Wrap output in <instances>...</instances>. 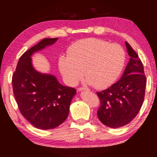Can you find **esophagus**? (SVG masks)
<instances>
[{
	"instance_id": "obj_1",
	"label": "esophagus",
	"mask_w": 157,
	"mask_h": 157,
	"mask_svg": "<svg viewBox=\"0 0 157 157\" xmlns=\"http://www.w3.org/2000/svg\"><path fill=\"white\" fill-rule=\"evenodd\" d=\"M87 89V88H85V87H79L78 88V91H82V90H86Z\"/></svg>"
}]
</instances>
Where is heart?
Wrapping results in <instances>:
<instances>
[{"label": "heart", "mask_w": 157, "mask_h": 157, "mask_svg": "<svg viewBox=\"0 0 157 157\" xmlns=\"http://www.w3.org/2000/svg\"><path fill=\"white\" fill-rule=\"evenodd\" d=\"M125 58V49L120 44L99 38L83 39L71 46L68 55L61 56L59 68L68 84H77L85 72L88 83L103 89L117 80Z\"/></svg>", "instance_id": "b5f03b06"}]
</instances>
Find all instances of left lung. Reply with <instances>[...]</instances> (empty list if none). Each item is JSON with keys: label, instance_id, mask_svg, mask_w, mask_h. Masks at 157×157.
I'll return each mask as SVG.
<instances>
[{"label": "left lung", "instance_id": "left-lung-1", "mask_svg": "<svg viewBox=\"0 0 157 157\" xmlns=\"http://www.w3.org/2000/svg\"><path fill=\"white\" fill-rule=\"evenodd\" d=\"M130 60L122 77L109 89L97 92L100 101L97 117L110 128H120L132 121L145 98L146 77L143 64L132 47L125 42Z\"/></svg>", "mask_w": 157, "mask_h": 157}]
</instances>
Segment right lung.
<instances>
[{
  "label": "right lung",
  "instance_id": "right-lung-1",
  "mask_svg": "<svg viewBox=\"0 0 157 157\" xmlns=\"http://www.w3.org/2000/svg\"><path fill=\"white\" fill-rule=\"evenodd\" d=\"M44 38L23 54L12 75L13 93L20 112L39 129L55 128L67 118L74 88L59 83L55 77L37 72L32 65L31 56L57 41Z\"/></svg>",
  "mask_w": 157,
  "mask_h": 157
}]
</instances>
